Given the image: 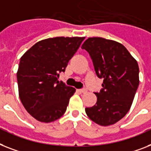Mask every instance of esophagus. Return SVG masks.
I'll list each match as a JSON object with an SVG mask.
<instances>
[{
  "label": "esophagus",
  "instance_id": "34e87169",
  "mask_svg": "<svg viewBox=\"0 0 151 151\" xmlns=\"http://www.w3.org/2000/svg\"><path fill=\"white\" fill-rule=\"evenodd\" d=\"M78 92H79V93H87V89H78Z\"/></svg>",
  "mask_w": 151,
  "mask_h": 151
}]
</instances>
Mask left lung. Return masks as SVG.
Segmentation results:
<instances>
[{"instance_id": "8db88e82", "label": "left lung", "mask_w": 151, "mask_h": 151, "mask_svg": "<svg viewBox=\"0 0 151 151\" xmlns=\"http://www.w3.org/2000/svg\"><path fill=\"white\" fill-rule=\"evenodd\" d=\"M90 55L103 89L95 93L96 103L86 108L88 117L98 125H113L131 107L139 86V66L135 58L119 42L99 37L87 38L82 45Z\"/></svg>"}]
</instances>
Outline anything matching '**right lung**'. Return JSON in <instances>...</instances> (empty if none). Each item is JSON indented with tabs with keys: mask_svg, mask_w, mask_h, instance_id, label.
<instances>
[{
	"mask_svg": "<svg viewBox=\"0 0 151 151\" xmlns=\"http://www.w3.org/2000/svg\"><path fill=\"white\" fill-rule=\"evenodd\" d=\"M85 37L42 40L22 56L17 72L18 94L30 115L42 123L58 119L76 92L58 78Z\"/></svg>",
	"mask_w": 151,
	"mask_h": 151,
	"instance_id": "1",
	"label": "right lung"
}]
</instances>
